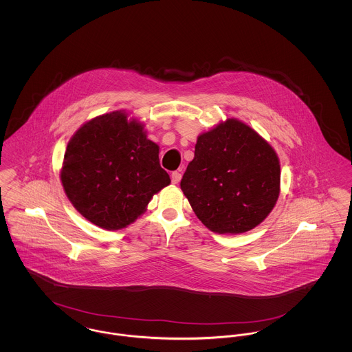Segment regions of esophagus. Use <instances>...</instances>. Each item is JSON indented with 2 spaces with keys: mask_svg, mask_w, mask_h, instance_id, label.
<instances>
[{
  "mask_svg": "<svg viewBox=\"0 0 352 352\" xmlns=\"http://www.w3.org/2000/svg\"><path fill=\"white\" fill-rule=\"evenodd\" d=\"M181 178H182V175H181V173H179V171H174V173L171 174V182L174 184H179Z\"/></svg>",
  "mask_w": 352,
  "mask_h": 352,
  "instance_id": "1",
  "label": "esophagus"
}]
</instances>
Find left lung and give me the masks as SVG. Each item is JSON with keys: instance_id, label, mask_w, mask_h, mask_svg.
Returning a JSON list of instances; mask_svg holds the SVG:
<instances>
[{"instance_id": "left-lung-1", "label": "left lung", "mask_w": 352, "mask_h": 352, "mask_svg": "<svg viewBox=\"0 0 352 352\" xmlns=\"http://www.w3.org/2000/svg\"><path fill=\"white\" fill-rule=\"evenodd\" d=\"M276 151L248 124L227 118L197 138L181 188L215 234H244L263 223L280 197Z\"/></svg>"}]
</instances>
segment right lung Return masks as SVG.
<instances>
[{
	"label": "right lung",
	"mask_w": 352,
	"mask_h": 352,
	"mask_svg": "<svg viewBox=\"0 0 352 352\" xmlns=\"http://www.w3.org/2000/svg\"><path fill=\"white\" fill-rule=\"evenodd\" d=\"M158 154L145 124L125 109L85 121L69 138L60 168L68 201L102 230L126 228L170 184Z\"/></svg>",
	"instance_id": "obj_1"
}]
</instances>
